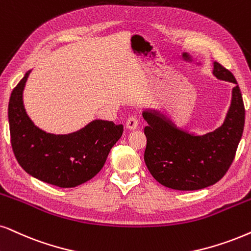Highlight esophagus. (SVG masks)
<instances>
[{"label": "esophagus", "mask_w": 251, "mask_h": 251, "mask_svg": "<svg viewBox=\"0 0 251 251\" xmlns=\"http://www.w3.org/2000/svg\"><path fill=\"white\" fill-rule=\"evenodd\" d=\"M139 125V119L136 116H131L126 122V127L128 129H135Z\"/></svg>", "instance_id": "34e87169"}]
</instances>
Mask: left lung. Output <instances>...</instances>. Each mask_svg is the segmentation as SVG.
Wrapping results in <instances>:
<instances>
[{
	"label": "left lung",
	"instance_id": "8db88e82",
	"mask_svg": "<svg viewBox=\"0 0 251 251\" xmlns=\"http://www.w3.org/2000/svg\"><path fill=\"white\" fill-rule=\"evenodd\" d=\"M214 76L235 83L225 123L205 135L189 134L177 128L156 111H146L147 145L145 162L151 176L167 188L192 191L219 182L235 157L244 127V104L239 84L231 73L215 61Z\"/></svg>",
	"mask_w": 251,
	"mask_h": 251
}]
</instances>
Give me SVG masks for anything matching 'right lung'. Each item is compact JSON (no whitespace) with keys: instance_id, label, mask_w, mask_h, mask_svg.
I'll return each mask as SVG.
<instances>
[{"instance_id":"add662e5","label":"right lung","mask_w":251,"mask_h":251,"mask_svg":"<svg viewBox=\"0 0 251 251\" xmlns=\"http://www.w3.org/2000/svg\"><path fill=\"white\" fill-rule=\"evenodd\" d=\"M30 72L12 90L8 106L10 140L15 157L31 176L59 188H74L100 173L124 126L94 120L72 134L41 131L23 105V89Z\"/></svg>"}]
</instances>
